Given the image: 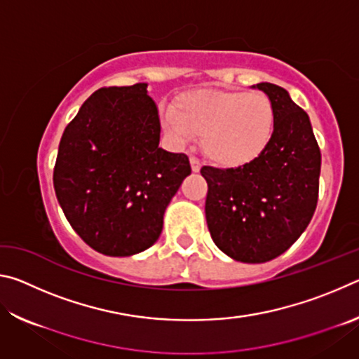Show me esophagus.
<instances>
[{
	"instance_id": "esophagus-1",
	"label": "esophagus",
	"mask_w": 359,
	"mask_h": 359,
	"mask_svg": "<svg viewBox=\"0 0 359 359\" xmlns=\"http://www.w3.org/2000/svg\"><path fill=\"white\" fill-rule=\"evenodd\" d=\"M190 165H191V169H193V172H199L201 171V161L198 160L196 156H190Z\"/></svg>"
}]
</instances>
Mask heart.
I'll return each mask as SVG.
<instances>
[{
	"label": "heart",
	"mask_w": 359,
	"mask_h": 359,
	"mask_svg": "<svg viewBox=\"0 0 359 359\" xmlns=\"http://www.w3.org/2000/svg\"><path fill=\"white\" fill-rule=\"evenodd\" d=\"M165 130L179 144L201 136L205 156L224 168L248 165L266 150L274 133L271 98L245 90H196L161 112Z\"/></svg>",
	"instance_id": "obj_1"
}]
</instances>
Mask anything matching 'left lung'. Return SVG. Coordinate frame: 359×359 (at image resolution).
I'll list each match as a JSON object with an SVG mask.
<instances>
[{
  "mask_svg": "<svg viewBox=\"0 0 359 359\" xmlns=\"http://www.w3.org/2000/svg\"><path fill=\"white\" fill-rule=\"evenodd\" d=\"M257 88L276 111L266 150L239 168H201L212 239L242 263H266L288 250L312 220L320 187L321 154L309 115L278 85Z\"/></svg>",
  "mask_w": 359,
  "mask_h": 359,
  "instance_id": "left-lung-1",
  "label": "left lung"
}]
</instances>
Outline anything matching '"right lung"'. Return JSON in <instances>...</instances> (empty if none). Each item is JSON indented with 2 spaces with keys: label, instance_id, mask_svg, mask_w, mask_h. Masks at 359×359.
<instances>
[{
  "label": "right lung",
  "instance_id": "add662e5",
  "mask_svg": "<svg viewBox=\"0 0 359 359\" xmlns=\"http://www.w3.org/2000/svg\"><path fill=\"white\" fill-rule=\"evenodd\" d=\"M160 117L147 83L102 87L65 128L53 188L72 229L109 257H130L160 238L163 215L191 166L158 147Z\"/></svg>",
  "mask_w": 359,
  "mask_h": 359
}]
</instances>
